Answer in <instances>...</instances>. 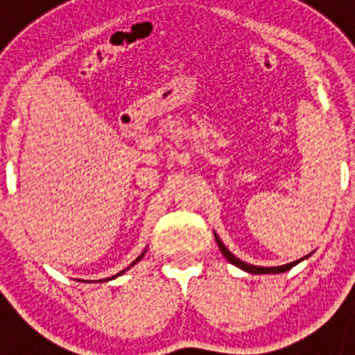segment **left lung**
Wrapping results in <instances>:
<instances>
[{"label": "left lung", "mask_w": 355, "mask_h": 355, "mask_svg": "<svg viewBox=\"0 0 355 355\" xmlns=\"http://www.w3.org/2000/svg\"><path fill=\"white\" fill-rule=\"evenodd\" d=\"M215 238H216V243H218V247H220L222 254H224V256H225V259H227L229 263H233V265L240 266L241 270L250 272V274H281V272L290 270L291 266H295V265H297V263L300 261V259H299V261L288 263V265H283V266H254V265H249V263H243V261H241V259L234 258L233 254H231L227 250V247H225L224 243H222L220 238L216 236V234H215Z\"/></svg>", "instance_id": "8db88e82"}]
</instances>
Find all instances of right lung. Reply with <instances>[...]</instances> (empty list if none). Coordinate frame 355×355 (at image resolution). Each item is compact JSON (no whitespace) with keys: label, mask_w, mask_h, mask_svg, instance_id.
I'll return each instance as SVG.
<instances>
[{"label":"right lung","mask_w":355,"mask_h":355,"mask_svg":"<svg viewBox=\"0 0 355 355\" xmlns=\"http://www.w3.org/2000/svg\"><path fill=\"white\" fill-rule=\"evenodd\" d=\"M144 254H146V252H142V254H140V256H139V258H137V259H135V261H133V263H131V265H130V266H133V265H135V263H137V261H140V259H142V256H144ZM130 266H128V268H130ZM124 272H126V268H124V270H121V272H119V274H117V275H121V274H124ZM117 275H114V277H112V279H115V277H117Z\"/></svg>","instance_id":"obj_1"}]
</instances>
